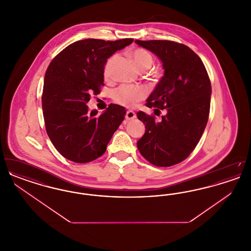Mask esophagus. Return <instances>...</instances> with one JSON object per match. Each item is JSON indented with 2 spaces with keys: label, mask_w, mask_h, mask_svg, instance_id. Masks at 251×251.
<instances>
[{
  "label": "esophagus",
  "mask_w": 251,
  "mask_h": 251,
  "mask_svg": "<svg viewBox=\"0 0 251 251\" xmlns=\"http://www.w3.org/2000/svg\"><path fill=\"white\" fill-rule=\"evenodd\" d=\"M126 120H134L135 118H136V114L133 112V111H131V110H129L127 113H126Z\"/></svg>",
  "instance_id": "esophagus-1"
}]
</instances>
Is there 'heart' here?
<instances>
[{"label":"heart","mask_w":251,"mask_h":251,"mask_svg":"<svg viewBox=\"0 0 251 251\" xmlns=\"http://www.w3.org/2000/svg\"><path fill=\"white\" fill-rule=\"evenodd\" d=\"M131 57L134 61L135 66L142 72L150 70L153 65V57L151 54L143 49H136L131 53ZM117 58L116 55L111 56L107 60L103 74L104 77L108 78L111 73V68ZM146 97V91L142 87L131 86V85H122L115 90L113 99L114 100L122 106L125 107H133L139 101H141Z\"/></svg>","instance_id":"1"}]
</instances>
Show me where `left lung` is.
I'll return each instance as SVG.
<instances>
[{
  "mask_svg": "<svg viewBox=\"0 0 251 251\" xmlns=\"http://www.w3.org/2000/svg\"><path fill=\"white\" fill-rule=\"evenodd\" d=\"M161 60L164 76L148 98L146 105L167 114L161 121L138 112L146 131L137 148L157 167H171L186 159L205 130L212 86L202 61L191 49L169 40H135Z\"/></svg>",
  "mask_w": 251,
  "mask_h": 251,
  "instance_id": "1",
  "label": "left lung"
}]
</instances>
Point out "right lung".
<instances>
[{"instance_id":"obj_1","label":"right lung","mask_w":251,"mask_h":251,"mask_svg":"<svg viewBox=\"0 0 251 251\" xmlns=\"http://www.w3.org/2000/svg\"><path fill=\"white\" fill-rule=\"evenodd\" d=\"M132 38L116 41L87 38L58 53L45 73L42 110L46 131L54 148L68 160L84 164L102 155L126 115L125 108L111 103L97 116L86 103L103 85V70L117 50Z\"/></svg>"}]
</instances>
